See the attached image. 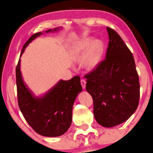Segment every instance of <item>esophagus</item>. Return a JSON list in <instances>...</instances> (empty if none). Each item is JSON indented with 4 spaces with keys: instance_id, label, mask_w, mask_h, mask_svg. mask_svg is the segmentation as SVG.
Wrapping results in <instances>:
<instances>
[{
    "instance_id": "1",
    "label": "esophagus",
    "mask_w": 153,
    "mask_h": 153,
    "mask_svg": "<svg viewBox=\"0 0 153 153\" xmlns=\"http://www.w3.org/2000/svg\"><path fill=\"white\" fill-rule=\"evenodd\" d=\"M81 86H82V87H83V89H85V88H86V83L85 79H81Z\"/></svg>"
}]
</instances>
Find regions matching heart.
<instances>
[{"instance_id": "1", "label": "heart", "mask_w": 153, "mask_h": 153, "mask_svg": "<svg viewBox=\"0 0 153 153\" xmlns=\"http://www.w3.org/2000/svg\"><path fill=\"white\" fill-rule=\"evenodd\" d=\"M91 39L84 40L78 45V53L80 55H83L81 59L82 67L88 70H93L99 64L103 55V45L99 40H96L90 45Z\"/></svg>"}]
</instances>
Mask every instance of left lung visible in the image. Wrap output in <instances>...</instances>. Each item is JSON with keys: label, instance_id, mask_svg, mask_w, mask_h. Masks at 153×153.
<instances>
[{"label": "left lung", "instance_id": "8db88e82", "mask_svg": "<svg viewBox=\"0 0 153 153\" xmlns=\"http://www.w3.org/2000/svg\"><path fill=\"white\" fill-rule=\"evenodd\" d=\"M106 28L109 42L105 59L85 78L96 121L112 128L125 123L136 111L140 85L131 51L114 30Z\"/></svg>", "mask_w": 153, "mask_h": 153}]
</instances>
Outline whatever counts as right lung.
<instances>
[{
    "mask_svg": "<svg viewBox=\"0 0 153 153\" xmlns=\"http://www.w3.org/2000/svg\"><path fill=\"white\" fill-rule=\"evenodd\" d=\"M60 28L45 32H56ZM42 33H36L28 39L22 48L20 57L28 44ZM16 83L19 108L27 123L36 133L43 136L56 137L67 131L72 123L74 102L78 93L82 91L79 76L69 81L60 80L44 95L36 97L24 83L20 59L16 67Z\"/></svg>",
    "mask_w": 153,
    "mask_h": 153,
    "instance_id": "add662e5",
    "label": "right lung"
}]
</instances>
